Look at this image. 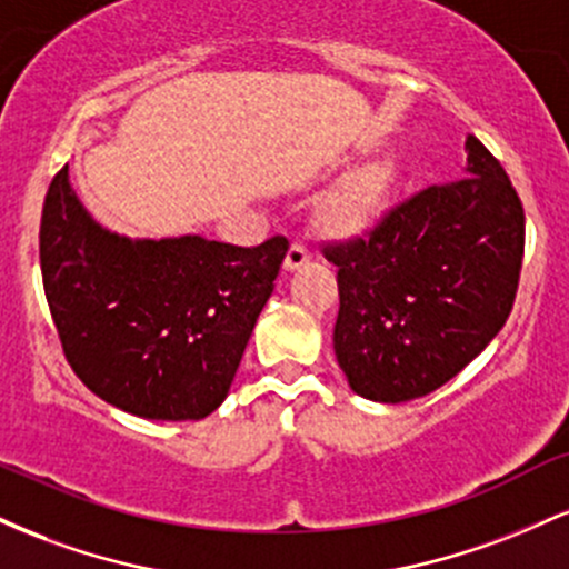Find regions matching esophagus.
<instances>
[{
    "label": "esophagus",
    "instance_id": "34e87169",
    "mask_svg": "<svg viewBox=\"0 0 569 569\" xmlns=\"http://www.w3.org/2000/svg\"><path fill=\"white\" fill-rule=\"evenodd\" d=\"M307 262H310V251H307V246H302V243H291L289 253H286V262H283L286 272L302 270V267H305Z\"/></svg>",
    "mask_w": 569,
    "mask_h": 569
}]
</instances>
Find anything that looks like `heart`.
<instances>
[{"label": "heart", "instance_id": "1", "mask_svg": "<svg viewBox=\"0 0 569 569\" xmlns=\"http://www.w3.org/2000/svg\"><path fill=\"white\" fill-rule=\"evenodd\" d=\"M396 171L388 162L363 168L326 206V224L331 232L352 238L371 230L388 206Z\"/></svg>", "mask_w": 569, "mask_h": 569}]
</instances>
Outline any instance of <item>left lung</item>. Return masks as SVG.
Returning a JSON list of instances; mask_svg holds the SVG:
<instances>
[{
	"label": "left lung",
	"mask_w": 569,
	"mask_h": 569,
	"mask_svg": "<svg viewBox=\"0 0 569 569\" xmlns=\"http://www.w3.org/2000/svg\"><path fill=\"white\" fill-rule=\"evenodd\" d=\"M466 173L422 189L375 230L326 246L337 264L335 352L352 393L401 403L433 393L498 337L525 253V208L476 136Z\"/></svg>",
	"instance_id": "obj_1"
}]
</instances>
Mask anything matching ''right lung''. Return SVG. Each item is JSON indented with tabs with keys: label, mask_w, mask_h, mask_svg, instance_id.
<instances>
[{
	"label": "right lung",
	"mask_w": 569,
	"mask_h": 569,
	"mask_svg": "<svg viewBox=\"0 0 569 569\" xmlns=\"http://www.w3.org/2000/svg\"><path fill=\"white\" fill-rule=\"evenodd\" d=\"M286 251V238L240 248L117 234L77 198L69 166L39 227L44 297L71 369L143 420H202L221 407Z\"/></svg>",
	"instance_id": "1"
}]
</instances>
